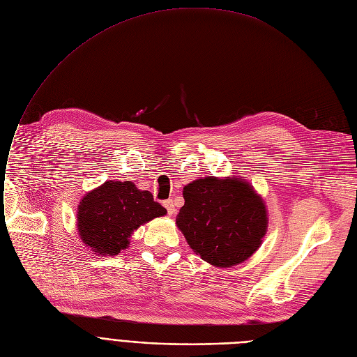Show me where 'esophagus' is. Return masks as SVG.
I'll return each instance as SVG.
<instances>
[{"instance_id": "34e87169", "label": "esophagus", "mask_w": 357, "mask_h": 357, "mask_svg": "<svg viewBox=\"0 0 357 357\" xmlns=\"http://www.w3.org/2000/svg\"><path fill=\"white\" fill-rule=\"evenodd\" d=\"M164 204V207L167 208V213H169V215H174L176 214V206H174V202H173V199H169V200H166L162 203Z\"/></svg>"}]
</instances>
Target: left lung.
<instances>
[{
  "label": "left lung",
  "mask_w": 357,
  "mask_h": 357,
  "mask_svg": "<svg viewBox=\"0 0 357 357\" xmlns=\"http://www.w3.org/2000/svg\"><path fill=\"white\" fill-rule=\"evenodd\" d=\"M176 225L200 257L217 267L248 260L267 231L261 197L243 178L204 177L183 188Z\"/></svg>",
  "instance_id": "8db88e82"
}]
</instances>
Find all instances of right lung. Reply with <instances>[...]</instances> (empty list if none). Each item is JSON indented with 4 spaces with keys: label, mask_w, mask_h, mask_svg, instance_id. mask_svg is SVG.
<instances>
[{
    "label": "right lung",
    "mask_w": 357,
    "mask_h": 357,
    "mask_svg": "<svg viewBox=\"0 0 357 357\" xmlns=\"http://www.w3.org/2000/svg\"><path fill=\"white\" fill-rule=\"evenodd\" d=\"M167 213L147 190L131 181H105L87 193L77 210V230L83 243L100 256H116L130 244L142 225Z\"/></svg>",
    "instance_id": "add662e5"
}]
</instances>
